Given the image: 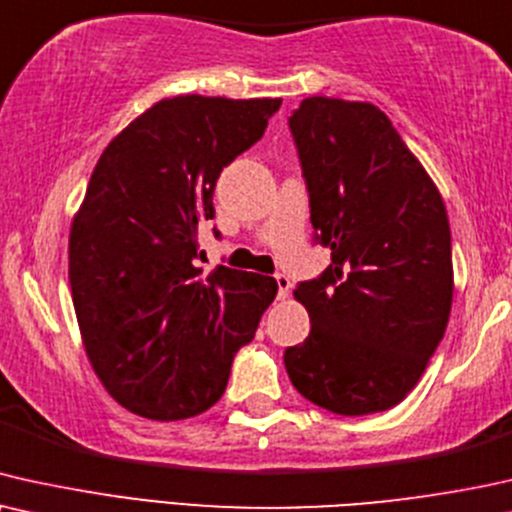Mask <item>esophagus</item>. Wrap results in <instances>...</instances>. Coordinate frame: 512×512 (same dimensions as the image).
<instances>
[{
  "instance_id": "esophagus-1",
  "label": "esophagus",
  "mask_w": 512,
  "mask_h": 512,
  "mask_svg": "<svg viewBox=\"0 0 512 512\" xmlns=\"http://www.w3.org/2000/svg\"><path fill=\"white\" fill-rule=\"evenodd\" d=\"M276 285H278V299H285V297L290 295L292 283H290L288 276H285V274H276Z\"/></svg>"
}]
</instances>
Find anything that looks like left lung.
I'll return each instance as SVG.
<instances>
[{
  "mask_svg": "<svg viewBox=\"0 0 512 512\" xmlns=\"http://www.w3.org/2000/svg\"><path fill=\"white\" fill-rule=\"evenodd\" d=\"M290 131L332 264L297 285L311 332L285 349V370L306 400L335 414L391 410L417 386L452 311L445 201L372 102L313 95Z\"/></svg>",
  "mask_w": 512,
  "mask_h": 512,
  "instance_id": "obj_1",
  "label": "left lung"
}]
</instances>
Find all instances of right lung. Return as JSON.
<instances>
[{
  "instance_id": "right-lung-1",
  "label": "right lung",
  "mask_w": 512,
  "mask_h": 512,
  "mask_svg": "<svg viewBox=\"0 0 512 512\" xmlns=\"http://www.w3.org/2000/svg\"><path fill=\"white\" fill-rule=\"evenodd\" d=\"M281 98L154 102L95 163L70 229V285L93 372L121 407L189 419L222 398L276 278L196 267L222 168L267 131Z\"/></svg>"
}]
</instances>
